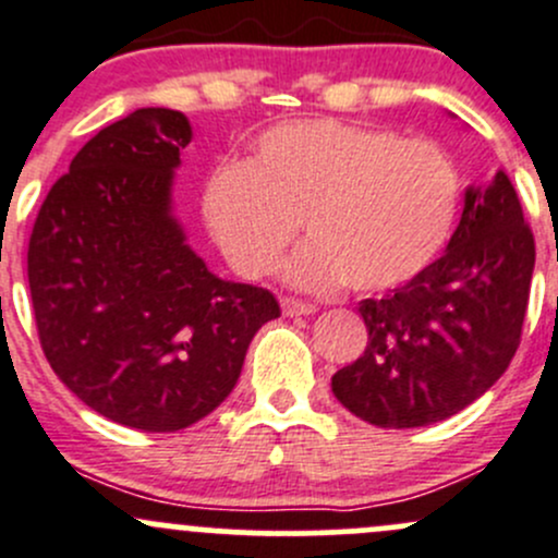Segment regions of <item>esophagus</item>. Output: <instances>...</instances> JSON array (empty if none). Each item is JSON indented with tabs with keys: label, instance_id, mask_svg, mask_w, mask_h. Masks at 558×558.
<instances>
[{
	"label": "esophagus",
	"instance_id": "esophagus-1",
	"mask_svg": "<svg viewBox=\"0 0 558 558\" xmlns=\"http://www.w3.org/2000/svg\"><path fill=\"white\" fill-rule=\"evenodd\" d=\"M280 307H283V315H289V318H296V315H313L315 313V304H307V302H299V299H280Z\"/></svg>",
	"mask_w": 558,
	"mask_h": 558
}]
</instances>
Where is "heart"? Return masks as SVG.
I'll list each match as a JSON object with an SVG mask.
<instances>
[{
	"instance_id": "b5f03b06",
	"label": "heart",
	"mask_w": 558,
	"mask_h": 558,
	"mask_svg": "<svg viewBox=\"0 0 558 558\" xmlns=\"http://www.w3.org/2000/svg\"><path fill=\"white\" fill-rule=\"evenodd\" d=\"M460 192V171L433 141L324 117L269 128L248 166L210 175L203 214L243 278L272 272L304 225L313 240L286 267L289 283L374 294L430 267Z\"/></svg>"
}]
</instances>
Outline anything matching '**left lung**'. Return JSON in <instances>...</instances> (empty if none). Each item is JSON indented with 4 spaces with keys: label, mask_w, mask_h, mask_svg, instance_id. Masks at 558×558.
I'll return each mask as SVG.
<instances>
[{
    "label": "left lung",
    "mask_w": 558,
    "mask_h": 558,
    "mask_svg": "<svg viewBox=\"0 0 558 558\" xmlns=\"http://www.w3.org/2000/svg\"><path fill=\"white\" fill-rule=\"evenodd\" d=\"M535 238L506 171L468 190L447 254L412 283L363 299V355L331 377L337 401L377 427H422L484 396L521 342Z\"/></svg>",
    "instance_id": "1"
}]
</instances>
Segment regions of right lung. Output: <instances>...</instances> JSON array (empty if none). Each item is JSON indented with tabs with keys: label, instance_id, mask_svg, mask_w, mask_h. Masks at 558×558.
Wrapping results in <instances>:
<instances>
[{
	"label": "right lung",
	"instance_id": "right-lung-1",
	"mask_svg": "<svg viewBox=\"0 0 558 558\" xmlns=\"http://www.w3.org/2000/svg\"><path fill=\"white\" fill-rule=\"evenodd\" d=\"M192 138L173 109H136L87 141L28 238V289L47 363L93 412L144 433L195 425L232 392L280 304L221 280L171 216Z\"/></svg>",
	"mask_w": 558,
	"mask_h": 558
}]
</instances>
